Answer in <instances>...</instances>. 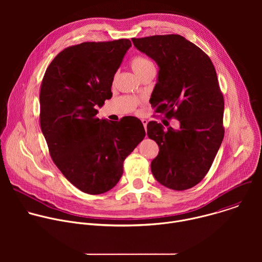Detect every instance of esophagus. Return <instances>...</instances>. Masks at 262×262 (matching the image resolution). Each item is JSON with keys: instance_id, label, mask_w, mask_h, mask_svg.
Listing matches in <instances>:
<instances>
[{"instance_id": "34e87169", "label": "esophagus", "mask_w": 262, "mask_h": 262, "mask_svg": "<svg viewBox=\"0 0 262 262\" xmlns=\"http://www.w3.org/2000/svg\"><path fill=\"white\" fill-rule=\"evenodd\" d=\"M141 121H142V123H143V125H144V128H145V130H147V123H148L147 119H142Z\"/></svg>"}]
</instances>
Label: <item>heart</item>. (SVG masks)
<instances>
[{
    "mask_svg": "<svg viewBox=\"0 0 262 262\" xmlns=\"http://www.w3.org/2000/svg\"><path fill=\"white\" fill-rule=\"evenodd\" d=\"M130 67L139 78L146 71L150 69H156L154 62L143 56H135L130 60Z\"/></svg>",
    "mask_w": 262,
    "mask_h": 262,
    "instance_id": "1",
    "label": "heart"
}]
</instances>
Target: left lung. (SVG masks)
<instances>
[{
    "label": "left lung",
    "instance_id": "left-lung-1",
    "mask_svg": "<svg viewBox=\"0 0 262 262\" xmlns=\"http://www.w3.org/2000/svg\"><path fill=\"white\" fill-rule=\"evenodd\" d=\"M132 40L160 67L150 97L156 113L180 123L178 130H164L157 121L147 124L149 139L160 148L151 172L168 189H191L209 171L225 134L224 97L214 66L200 48L177 34Z\"/></svg>",
    "mask_w": 262,
    "mask_h": 262
}]
</instances>
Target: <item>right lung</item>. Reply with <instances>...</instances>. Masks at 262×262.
Segmentation results:
<instances>
[{
	"instance_id": "obj_1",
	"label": "right lung",
	"mask_w": 262,
	"mask_h": 262,
	"mask_svg": "<svg viewBox=\"0 0 262 262\" xmlns=\"http://www.w3.org/2000/svg\"><path fill=\"white\" fill-rule=\"evenodd\" d=\"M130 47L128 39L68 47L51 62L41 82L39 120L51 158L86 194L113 189L124 160L146 135L136 117H96V106L113 95L114 76Z\"/></svg>"
}]
</instances>
